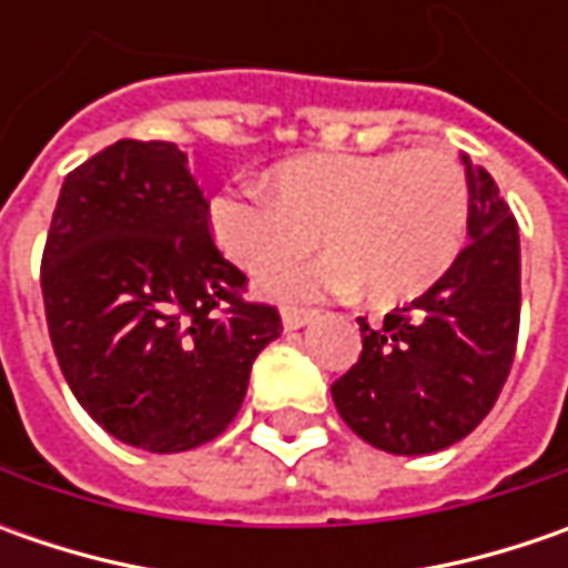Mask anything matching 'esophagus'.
<instances>
[{
    "mask_svg": "<svg viewBox=\"0 0 568 568\" xmlns=\"http://www.w3.org/2000/svg\"><path fill=\"white\" fill-rule=\"evenodd\" d=\"M313 318H316V310H300V306H284V313H281V322H284L287 332H296V328L310 325Z\"/></svg>",
    "mask_w": 568,
    "mask_h": 568,
    "instance_id": "34e87169",
    "label": "esophagus"
}]
</instances>
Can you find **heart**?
Here are the masks:
<instances>
[{"label":"heart","mask_w":568,"mask_h":568,"mask_svg":"<svg viewBox=\"0 0 568 568\" xmlns=\"http://www.w3.org/2000/svg\"><path fill=\"white\" fill-rule=\"evenodd\" d=\"M265 186L221 189L207 205L217 250L236 268L265 274L316 246V262L265 281L277 300H310L361 284L373 303L429 291L458 258L468 233V180L436 148L369 154H300Z\"/></svg>","instance_id":"heart-1"}]
</instances>
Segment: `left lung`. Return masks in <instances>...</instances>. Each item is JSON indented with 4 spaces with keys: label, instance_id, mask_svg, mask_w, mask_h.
I'll list each match as a JSON object with an SVG mask.
<instances>
[{
    "label": "left lung",
    "instance_id": "obj_1",
    "mask_svg": "<svg viewBox=\"0 0 568 568\" xmlns=\"http://www.w3.org/2000/svg\"><path fill=\"white\" fill-rule=\"evenodd\" d=\"M470 243L424 296L361 322L363 351L335 385L341 420L392 455L455 446L480 424L513 369L521 313L518 224L484 166L462 154Z\"/></svg>",
    "mask_w": 568,
    "mask_h": 568
}]
</instances>
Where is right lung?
I'll list each match as a JSON object with an SVG mask.
<instances>
[{
	"label": "right lung",
	"mask_w": 568,
	"mask_h": 568,
	"mask_svg": "<svg viewBox=\"0 0 568 568\" xmlns=\"http://www.w3.org/2000/svg\"><path fill=\"white\" fill-rule=\"evenodd\" d=\"M47 325L78 404L144 452L221 436L252 361L281 335L207 230V199L173 142L103 148L62 183L40 268Z\"/></svg>",
	"instance_id": "1"
}]
</instances>
